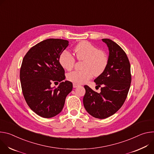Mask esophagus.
Listing matches in <instances>:
<instances>
[{"instance_id":"34e87169","label":"esophagus","mask_w":154,"mask_h":154,"mask_svg":"<svg viewBox=\"0 0 154 154\" xmlns=\"http://www.w3.org/2000/svg\"><path fill=\"white\" fill-rule=\"evenodd\" d=\"M79 86V84H75V83H73V86L74 88H76L78 87Z\"/></svg>"}]
</instances>
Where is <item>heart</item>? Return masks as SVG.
<instances>
[{
	"label": "heart",
	"instance_id": "1",
	"mask_svg": "<svg viewBox=\"0 0 154 154\" xmlns=\"http://www.w3.org/2000/svg\"><path fill=\"white\" fill-rule=\"evenodd\" d=\"M73 53L79 60H84L82 70L73 71L68 73L67 79L75 84H83L93 76H99L107 66L108 57L103 51L88 42H81L73 49ZM61 66L66 70H71L74 66V57L66 52H63L59 57Z\"/></svg>",
	"mask_w": 154,
	"mask_h": 154
}]
</instances>
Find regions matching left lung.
Listing matches in <instances>:
<instances>
[{"label": "left lung", "instance_id": "8db88e82", "mask_svg": "<svg viewBox=\"0 0 154 154\" xmlns=\"http://www.w3.org/2000/svg\"><path fill=\"white\" fill-rule=\"evenodd\" d=\"M108 48V63L105 71L95 80L101 87L100 93L84 86L86 94L84 106L92 116L105 119L115 114L123 105L127 98L131 76L130 64L124 51L110 39H102Z\"/></svg>", "mask_w": 154, "mask_h": 154}]
</instances>
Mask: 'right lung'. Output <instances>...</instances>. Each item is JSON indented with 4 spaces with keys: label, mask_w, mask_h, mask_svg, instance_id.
Masks as SVG:
<instances>
[{
    "label": "right lung",
    "mask_w": 154,
    "mask_h": 154,
    "mask_svg": "<svg viewBox=\"0 0 154 154\" xmlns=\"http://www.w3.org/2000/svg\"><path fill=\"white\" fill-rule=\"evenodd\" d=\"M68 43L62 39H46L31 48L23 60L20 81L24 97L30 108L42 117L59 114L66 97L72 91V82H62L65 70L59 62ZM61 81L57 88L50 86L53 82Z\"/></svg>",
    "instance_id": "obj_1"
}]
</instances>
